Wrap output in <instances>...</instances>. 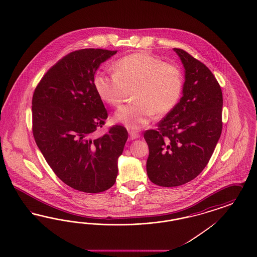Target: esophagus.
I'll list each match as a JSON object with an SVG mask.
<instances>
[{
  "label": "esophagus",
  "instance_id": "1",
  "mask_svg": "<svg viewBox=\"0 0 257 257\" xmlns=\"http://www.w3.org/2000/svg\"><path fill=\"white\" fill-rule=\"evenodd\" d=\"M129 136H130V140H137L140 138V134L138 132H135L132 130H129Z\"/></svg>",
  "mask_w": 257,
  "mask_h": 257
}]
</instances>
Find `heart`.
<instances>
[{
  "mask_svg": "<svg viewBox=\"0 0 257 257\" xmlns=\"http://www.w3.org/2000/svg\"><path fill=\"white\" fill-rule=\"evenodd\" d=\"M114 73L100 71L94 77V87L102 101L117 107L126 89L135 86L136 101L121 106L115 120L131 130L148 124L155 114L169 113L179 101L184 86L183 73L178 67L142 53L120 58L113 66Z\"/></svg>",
  "mask_w": 257,
  "mask_h": 257,
  "instance_id": "heart-1",
  "label": "heart"
}]
</instances>
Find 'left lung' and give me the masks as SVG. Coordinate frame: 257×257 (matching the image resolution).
Segmentation results:
<instances>
[{"label":"left lung","mask_w":257,"mask_h":257,"mask_svg":"<svg viewBox=\"0 0 257 257\" xmlns=\"http://www.w3.org/2000/svg\"><path fill=\"white\" fill-rule=\"evenodd\" d=\"M185 68L183 96L156 129L147 130V174L160 187H178L196 178L209 162L222 130V92L203 64L173 49Z\"/></svg>","instance_id":"left-lung-1"}]
</instances>
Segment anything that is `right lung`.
Masks as SVG:
<instances>
[{"instance_id":"1","label":"right lung","mask_w":257,"mask_h":257,"mask_svg":"<svg viewBox=\"0 0 257 257\" xmlns=\"http://www.w3.org/2000/svg\"><path fill=\"white\" fill-rule=\"evenodd\" d=\"M116 53L82 49L64 56L41 78L32 99L33 135L47 163L66 185L86 193L115 184L117 158L128 139L121 125L101 137L95 134L108 114L94 87V75Z\"/></svg>"}]
</instances>
